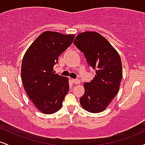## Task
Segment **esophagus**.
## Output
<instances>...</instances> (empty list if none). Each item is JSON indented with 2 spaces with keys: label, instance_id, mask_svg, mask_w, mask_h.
Here are the masks:
<instances>
[{
  "label": "esophagus",
  "instance_id": "34e87169",
  "mask_svg": "<svg viewBox=\"0 0 145 145\" xmlns=\"http://www.w3.org/2000/svg\"><path fill=\"white\" fill-rule=\"evenodd\" d=\"M71 81H72L73 83H74V84H80V80L78 79H72L71 80Z\"/></svg>",
  "mask_w": 145,
  "mask_h": 145
}]
</instances>
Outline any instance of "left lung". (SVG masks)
<instances>
[{
	"mask_svg": "<svg viewBox=\"0 0 145 145\" xmlns=\"http://www.w3.org/2000/svg\"><path fill=\"white\" fill-rule=\"evenodd\" d=\"M74 44L95 69L93 80L84 84V94L80 98L81 106L88 112H102L120 88L123 76L120 56L109 41L95 31L80 33Z\"/></svg>",
	"mask_w": 145,
	"mask_h": 145,
	"instance_id": "obj_1",
	"label": "left lung"
}]
</instances>
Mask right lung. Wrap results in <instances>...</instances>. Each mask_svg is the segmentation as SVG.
<instances>
[{
    "mask_svg": "<svg viewBox=\"0 0 145 145\" xmlns=\"http://www.w3.org/2000/svg\"><path fill=\"white\" fill-rule=\"evenodd\" d=\"M75 35L45 31L25 52L21 76L25 91L41 112L50 114L61 108L69 91V78L55 74L58 58L72 44Z\"/></svg>",
    "mask_w": 145,
    "mask_h": 145,
    "instance_id": "right-lung-1",
    "label": "right lung"
}]
</instances>
